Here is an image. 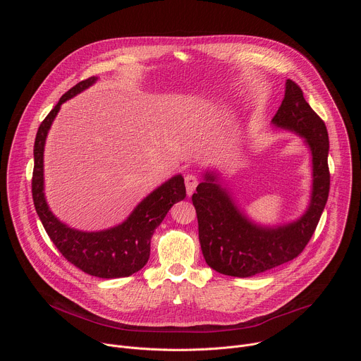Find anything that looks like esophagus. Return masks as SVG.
<instances>
[{"label": "esophagus", "mask_w": 361, "mask_h": 361, "mask_svg": "<svg viewBox=\"0 0 361 361\" xmlns=\"http://www.w3.org/2000/svg\"><path fill=\"white\" fill-rule=\"evenodd\" d=\"M184 183H185V190H187V194L191 195L194 191H195V187L198 184V178L194 176V174H187L184 177Z\"/></svg>", "instance_id": "34e87169"}]
</instances>
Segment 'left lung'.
<instances>
[{
	"instance_id": "left-lung-1",
	"label": "left lung",
	"mask_w": 361,
	"mask_h": 361,
	"mask_svg": "<svg viewBox=\"0 0 361 361\" xmlns=\"http://www.w3.org/2000/svg\"><path fill=\"white\" fill-rule=\"evenodd\" d=\"M271 123L301 135L312 151L310 205L290 224L257 226L217 184L216 174L205 173L204 183L197 185L191 198L198 220V238L205 263L226 276L251 277L295 259L314 234L329 198V133L294 81L287 80L284 99Z\"/></svg>"
}]
</instances>
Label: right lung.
Returning <instances> with one entry per match:
<instances>
[{
  "instance_id": "obj_1",
  "label": "right lung",
  "mask_w": 361,
  "mask_h": 361,
  "mask_svg": "<svg viewBox=\"0 0 361 361\" xmlns=\"http://www.w3.org/2000/svg\"><path fill=\"white\" fill-rule=\"evenodd\" d=\"M97 81L90 77L70 88L39 124L34 142L32 200L35 212L51 241L71 264L99 279L128 277L141 270L149 259L151 237L173 205L185 197L183 176H176L147 195L130 217L109 230L78 231L67 227L49 212L44 197V144L63 102Z\"/></svg>"
}]
</instances>
